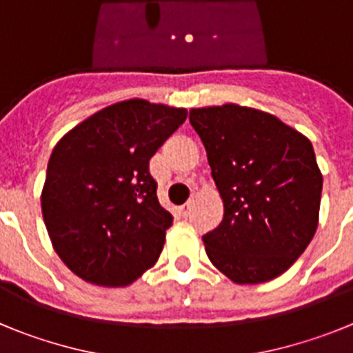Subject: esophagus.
Masks as SVG:
<instances>
[{"label":"esophagus","instance_id":"1","mask_svg":"<svg viewBox=\"0 0 353 353\" xmlns=\"http://www.w3.org/2000/svg\"><path fill=\"white\" fill-rule=\"evenodd\" d=\"M191 207H192L191 201H187L185 205H182V207H180V214H182V217H187V215L191 214Z\"/></svg>","mask_w":353,"mask_h":353}]
</instances>
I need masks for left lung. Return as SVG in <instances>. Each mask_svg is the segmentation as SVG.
I'll return each instance as SVG.
<instances>
[{
  "label": "left lung",
  "instance_id": "obj_1",
  "mask_svg": "<svg viewBox=\"0 0 353 353\" xmlns=\"http://www.w3.org/2000/svg\"><path fill=\"white\" fill-rule=\"evenodd\" d=\"M224 215L203 235L212 263L239 285L270 281L310 245L322 173L313 145L279 118L235 104L191 109Z\"/></svg>",
  "mask_w": 353,
  "mask_h": 353
}]
</instances>
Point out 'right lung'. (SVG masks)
Wrapping results in <instances>:
<instances>
[{
	"instance_id": "add662e5",
	"label": "right lung",
	"mask_w": 353,
	"mask_h": 353,
	"mask_svg": "<svg viewBox=\"0 0 353 353\" xmlns=\"http://www.w3.org/2000/svg\"><path fill=\"white\" fill-rule=\"evenodd\" d=\"M187 118L141 99L102 109L52 150L42 214L56 252L84 281L127 286L157 261L173 215L150 159Z\"/></svg>"
}]
</instances>
